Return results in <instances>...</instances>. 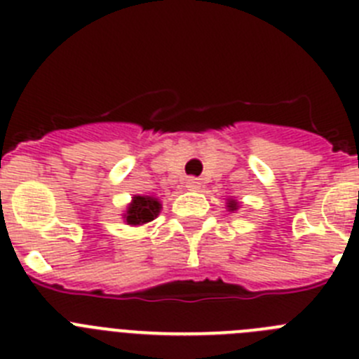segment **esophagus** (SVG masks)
<instances>
[{
  "label": "esophagus",
  "instance_id": "obj_1",
  "mask_svg": "<svg viewBox=\"0 0 359 359\" xmlns=\"http://www.w3.org/2000/svg\"><path fill=\"white\" fill-rule=\"evenodd\" d=\"M187 189L189 190H199V187H201V182H199L198 177H189L185 182Z\"/></svg>",
  "mask_w": 359,
  "mask_h": 359
}]
</instances>
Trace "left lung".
<instances>
[{
  "label": "left lung",
  "mask_w": 359,
  "mask_h": 359,
  "mask_svg": "<svg viewBox=\"0 0 359 359\" xmlns=\"http://www.w3.org/2000/svg\"><path fill=\"white\" fill-rule=\"evenodd\" d=\"M239 207H241V205H239V201H237V199H233V198L226 199L228 212H237V208H239Z\"/></svg>",
  "instance_id": "obj_1"
}]
</instances>
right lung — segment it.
Segmentation results:
<instances>
[{"mask_svg":"<svg viewBox=\"0 0 359 359\" xmlns=\"http://www.w3.org/2000/svg\"><path fill=\"white\" fill-rule=\"evenodd\" d=\"M161 212L160 199L154 196H133L131 203L128 205L126 212L122 214L123 223L129 226H142L151 223Z\"/></svg>","mask_w":359,"mask_h":359,"instance_id":"obj_1","label":"right lung"}]
</instances>
